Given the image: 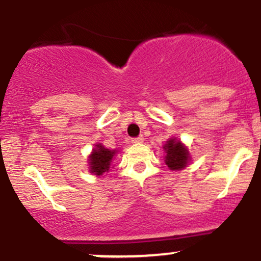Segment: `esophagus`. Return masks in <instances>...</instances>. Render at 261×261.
Returning a JSON list of instances; mask_svg holds the SVG:
<instances>
[{"label":"esophagus","instance_id":"34e87169","mask_svg":"<svg viewBox=\"0 0 261 261\" xmlns=\"http://www.w3.org/2000/svg\"><path fill=\"white\" fill-rule=\"evenodd\" d=\"M143 141H144L143 136H139V137H137V138H132L130 139V142L134 143V144H136V143H142Z\"/></svg>","mask_w":261,"mask_h":261}]
</instances>
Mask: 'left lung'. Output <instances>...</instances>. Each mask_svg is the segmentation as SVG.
I'll return each instance as SVG.
<instances>
[{"label": "left lung", "mask_w": 261, "mask_h": 261, "mask_svg": "<svg viewBox=\"0 0 261 261\" xmlns=\"http://www.w3.org/2000/svg\"><path fill=\"white\" fill-rule=\"evenodd\" d=\"M167 150L165 154V164L172 170H180L187 167L189 161V152L183 144L175 139H169L164 145Z\"/></svg>", "instance_id": "1"}]
</instances>
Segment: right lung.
Listing matches in <instances>:
<instances>
[{"mask_svg":"<svg viewBox=\"0 0 261 261\" xmlns=\"http://www.w3.org/2000/svg\"><path fill=\"white\" fill-rule=\"evenodd\" d=\"M114 154H116L114 150H109L102 144H97L89 156L91 173L96 175H103L105 173L109 172V167H111V162Z\"/></svg>","mask_w":261,"mask_h":261,"instance_id":"obj_1","label":"right lung"}]
</instances>
